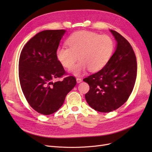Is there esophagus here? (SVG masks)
Here are the masks:
<instances>
[{
	"label": "esophagus",
	"mask_w": 152,
	"mask_h": 152,
	"mask_svg": "<svg viewBox=\"0 0 152 152\" xmlns=\"http://www.w3.org/2000/svg\"><path fill=\"white\" fill-rule=\"evenodd\" d=\"M76 80H77V83H80L82 80V79H80V78L78 77V78H77V79H76Z\"/></svg>",
	"instance_id": "1"
}]
</instances>
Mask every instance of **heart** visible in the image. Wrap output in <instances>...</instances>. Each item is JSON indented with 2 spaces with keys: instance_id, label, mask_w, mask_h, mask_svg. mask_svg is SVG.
Segmentation results:
<instances>
[{
  "instance_id": "1",
  "label": "heart",
  "mask_w": 152,
  "mask_h": 152,
  "mask_svg": "<svg viewBox=\"0 0 152 152\" xmlns=\"http://www.w3.org/2000/svg\"><path fill=\"white\" fill-rule=\"evenodd\" d=\"M68 46L56 50V58L61 65L70 68L78 57L80 61L69 72L78 76L87 70L92 72L103 68L112 57L115 43L107 35H100L91 31H79L72 34L67 40Z\"/></svg>"
}]
</instances>
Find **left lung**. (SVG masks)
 <instances>
[{
    "label": "left lung",
    "mask_w": 152,
    "mask_h": 152,
    "mask_svg": "<svg viewBox=\"0 0 152 152\" xmlns=\"http://www.w3.org/2000/svg\"><path fill=\"white\" fill-rule=\"evenodd\" d=\"M110 32L117 41L115 51L103 68L83 80L90 87L85 95L87 103L103 113L115 110L127 102L137 75L136 58L131 44L116 31Z\"/></svg>",
    "instance_id": "1"
}]
</instances>
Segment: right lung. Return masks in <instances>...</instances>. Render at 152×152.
<instances>
[{
    "instance_id": "obj_1",
    "label": "right lung",
    "mask_w": 152,
    "mask_h": 152,
    "mask_svg": "<svg viewBox=\"0 0 152 152\" xmlns=\"http://www.w3.org/2000/svg\"><path fill=\"white\" fill-rule=\"evenodd\" d=\"M66 30H44L23 48L19 59V79L27 102L37 112L50 115L63 105L77 84L74 77L53 82L66 73L56 58V50Z\"/></svg>"
}]
</instances>
